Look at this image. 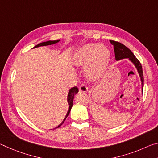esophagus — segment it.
<instances>
[{"mask_svg": "<svg viewBox=\"0 0 158 158\" xmlns=\"http://www.w3.org/2000/svg\"><path fill=\"white\" fill-rule=\"evenodd\" d=\"M88 90H89V89H88V87L85 84H82L81 85H80L79 91L83 92V93H86Z\"/></svg>", "mask_w": 158, "mask_h": 158, "instance_id": "esophagus-1", "label": "esophagus"}]
</instances>
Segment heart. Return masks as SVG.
<instances>
[{
    "label": "heart",
    "mask_w": 158,
    "mask_h": 158,
    "mask_svg": "<svg viewBox=\"0 0 158 158\" xmlns=\"http://www.w3.org/2000/svg\"><path fill=\"white\" fill-rule=\"evenodd\" d=\"M110 59V52L100 44L89 43L77 49L72 56L70 63L74 66H84L86 76L91 80L100 78L105 73Z\"/></svg>",
    "instance_id": "obj_1"
}]
</instances>
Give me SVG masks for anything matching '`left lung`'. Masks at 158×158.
I'll return each mask as SVG.
<instances>
[{
	"instance_id": "8db88e82",
	"label": "left lung",
	"mask_w": 158,
	"mask_h": 158,
	"mask_svg": "<svg viewBox=\"0 0 158 158\" xmlns=\"http://www.w3.org/2000/svg\"><path fill=\"white\" fill-rule=\"evenodd\" d=\"M111 44L114 46V53H115V58H116V60H119L121 59H124V58H128L131 62H132L135 66L137 68L139 74V77L141 78V90L143 89V70H142V66H141V63L134 53L131 52L130 49H128L127 47H125L124 44L120 43L118 42H116L114 40H110Z\"/></svg>"
}]
</instances>
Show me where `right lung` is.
<instances>
[{
    "mask_svg": "<svg viewBox=\"0 0 158 158\" xmlns=\"http://www.w3.org/2000/svg\"><path fill=\"white\" fill-rule=\"evenodd\" d=\"M60 41L59 40H53V41H47V42H42V43H40L37 45H36V46H35L33 48H36V47H41V46H47V45H51V44H56L57 43V42H58ZM79 92V90L78 89L76 86H74L73 88H72L71 89H69V92H68V105H69V109H68V113H67L66 116H65V118H64V120L63 121V122L61 123L58 125V127H56L54 129H56V128H58L59 127L61 126V125H62L64 121H65L66 118L68 117V116L69 114V112H70V110L72 109V106H73V100H74V95H76L77 93Z\"/></svg>",
    "mask_w": 158,
    "mask_h": 158,
    "instance_id": "obj_1",
    "label": "right lung"
}]
</instances>
